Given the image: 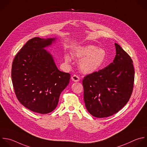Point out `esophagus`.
<instances>
[{"instance_id":"esophagus-1","label":"esophagus","mask_w":147,"mask_h":147,"mask_svg":"<svg viewBox=\"0 0 147 147\" xmlns=\"http://www.w3.org/2000/svg\"><path fill=\"white\" fill-rule=\"evenodd\" d=\"M71 80H72L73 81H74V82H78V81H80V77H79L78 76H77V75H76V74H74V75L71 77Z\"/></svg>"}]
</instances>
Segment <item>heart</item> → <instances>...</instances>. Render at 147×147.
Segmentation results:
<instances>
[{
  "label": "heart",
  "mask_w": 147,
  "mask_h": 147,
  "mask_svg": "<svg viewBox=\"0 0 147 147\" xmlns=\"http://www.w3.org/2000/svg\"><path fill=\"white\" fill-rule=\"evenodd\" d=\"M74 55L81 59L79 62L80 69L85 74H90L100 68L107 59V53L102 48L93 45L78 47L75 50ZM67 63L71 62V58L67 55L65 57Z\"/></svg>",
  "instance_id": "1"
}]
</instances>
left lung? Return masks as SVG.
<instances>
[{"instance_id":"8db88e82","label":"left lung","mask_w":147,"mask_h":147,"mask_svg":"<svg viewBox=\"0 0 147 147\" xmlns=\"http://www.w3.org/2000/svg\"><path fill=\"white\" fill-rule=\"evenodd\" d=\"M115 45L116 55L113 62L86 75L82 80L85 107L97 118L118 113L128 102L133 89V61L119 44Z\"/></svg>"}]
</instances>
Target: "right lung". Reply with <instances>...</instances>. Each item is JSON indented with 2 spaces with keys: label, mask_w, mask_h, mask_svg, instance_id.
I'll return each instance as SVG.
<instances>
[{
  "label": "right lung",
  "mask_w": 147,
  "mask_h": 147,
  "mask_svg": "<svg viewBox=\"0 0 147 147\" xmlns=\"http://www.w3.org/2000/svg\"><path fill=\"white\" fill-rule=\"evenodd\" d=\"M55 38L34 37L16 54L11 68L14 90L19 102L28 109L48 114L57 107L70 74L59 71L44 48Z\"/></svg>",
  "instance_id": "add662e5"
}]
</instances>
